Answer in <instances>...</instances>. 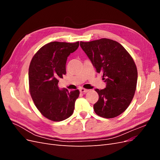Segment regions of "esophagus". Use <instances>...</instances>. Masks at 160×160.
Wrapping results in <instances>:
<instances>
[{"label": "esophagus", "mask_w": 160, "mask_h": 160, "mask_svg": "<svg viewBox=\"0 0 160 160\" xmlns=\"http://www.w3.org/2000/svg\"><path fill=\"white\" fill-rule=\"evenodd\" d=\"M89 90V89H84V88H80L79 89V91L81 92V93H86L87 92H88Z\"/></svg>", "instance_id": "obj_1"}]
</instances>
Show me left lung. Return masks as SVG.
Listing matches in <instances>:
<instances>
[{
  "mask_svg": "<svg viewBox=\"0 0 160 160\" xmlns=\"http://www.w3.org/2000/svg\"><path fill=\"white\" fill-rule=\"evenodd\" d=\"M80 46L106 83L105 89H95L99 94L93 105L95 113L104 118L117 117L129 107L136 89L133 59L120 43L109 38L81 41Z\"/></svg>",
  "mask_w": 160,
  "mask_h": 160,
  "instance_id": "obj_1",
  "label": "left lung"
}]
</instances>
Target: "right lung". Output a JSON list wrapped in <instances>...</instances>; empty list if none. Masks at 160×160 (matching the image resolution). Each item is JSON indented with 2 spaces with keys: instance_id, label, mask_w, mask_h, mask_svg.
I'll use <instances>...</instances> for the list:
<instances>
[{
  "instance_id": "add662e5",
  "label": "right lung",
  "mask_w": 160,
  "mask_h": 160,
  "mask_svg": "<svg viewBox=\"0 0 160 160\" xmlns=\"http://www.w3.org/2000/svg\"><path fill=\"white\" fill-rule=\"evenodd\" d=\"M79 42H51L42 47L31 60L28 69L30 93L41 114L54 122H61L73 113L79 90L60 89L59 79L66 74V62L78 49Z\"/></svg>"
}]
</instances>
